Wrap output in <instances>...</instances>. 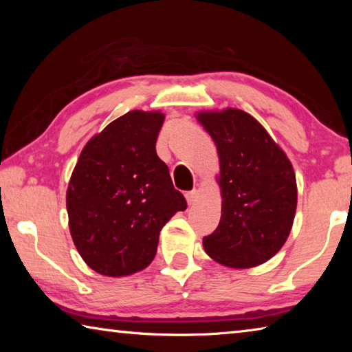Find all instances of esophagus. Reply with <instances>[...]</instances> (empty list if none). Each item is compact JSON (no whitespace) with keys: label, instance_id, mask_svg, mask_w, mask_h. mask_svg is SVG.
<instances>
[{"label":"esophagus","instance_id":"34e87169","mask_svg":"<svg viewBox=\"0 0 352 352\" xmlns=\"http://www.w3.org/2000/svg\"><path fill=\"white\" fill-rule=\"evenodd\" d=\"M186 195V201H188V205L190 206V205H195V201H197V199H199V190H189V192H186L184 194Z\"/></svg>","mask_w":352,"mask_h":352}]
</instances>
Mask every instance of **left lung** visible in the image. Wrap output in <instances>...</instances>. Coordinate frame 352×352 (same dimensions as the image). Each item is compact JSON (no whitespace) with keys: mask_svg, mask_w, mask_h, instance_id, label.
Listing matches in <instances>:
<instances>
[{"mask_svg":"<svg viewBox=\"0 0 352 352\" xmlns=\"http://www.w3.org/2000/svg\"><path fill=\"white\" fill-rule=\"evenodd\" d=\"M217 147L222 216L204 237L206 254L231 269L273 258L287 241L296 211V178L287 155L256 119L239 109L199 111Z\"/></svg>","mask_w":352,"mask_h":352,"instance_id":"obj_1","label":"left lung"}]
</instances>
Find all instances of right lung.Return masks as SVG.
I'll list each match as a JSON object with an SVG mask.
<instances>
[{"label": "right lung", "instance_id": "obj_1", "mask_svg": "<svg viewBox=\"0 0 352 352\" xmlns=\"http://www.w3.org/2000/svg\"><path fill=\"white\" fill-rule=\"evenodd\" d=\"M163 122L162 111L126 113L87 142L71 174V237L85 264L104 276L146 269L160 231L188 206L155 148Z\"/></svg>", "mask_w": 352, "mask_h": 352}]
</instances>
